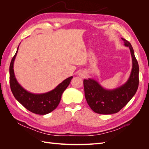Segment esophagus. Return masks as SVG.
Returning <instances> with one entry per match:
<instances>
[{
	"label": "esophagus",
	"mask_w": 149,
	"mask_h": 149,
	"mask_svg": "<svg viewBox=\"0 0 149 149\" xmlns=\"http://www.w3.org/2000/svg\"><path fill=\"white\" fill-rule=\"evenodd\" d=\"M79 76L81 78H84V77H86V73L84 71H80L79 73Z\"/></svg>",
	"instance_id": "obj_1"
}]
</instances>
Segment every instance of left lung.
Listing matches in <instances>:
<instances>
[{
	"label": "left lung",
	"instance_id": "obj_1",
	"mask_svg": "<svg viewBox=\"0 0 149 149\" xmlns=\"http://www.w3.org/2000/svg\"><path fill=\"white\" fill-rule=\"evenodd\" d=\"M125 46L129 47L132 58V69L128 81L113 90L104 89L94 79H84V96L91 109L96 113L111 114L118 112L135 95L139 86L138 62L133 48L127 40L121 38Z\"/></svg>",
	"mask_w": 149,
	"mask_h": 149
}]
</instances>
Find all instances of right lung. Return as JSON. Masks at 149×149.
<instances>
[{"label": "right lung", "mask_w": 149, "mask_h": 149, "mask_svg": "<svg viewBox=\"0 0 149 149\" xmlns=\"http://www.w3.org/2000/svg\"><path fill=\"white\" fill-rule=\"evenodd\" d=\"M18 47L10 65V86L13 95L26 109L34 114L45 115L55 109L60 102L61 95L70 83L72 76L66 79L52 91L35 94L26 91L18 83L13 71V62L18 52Z\"/></svg>", "instance_id": "add662e5"}]
</instances>
